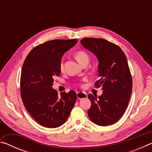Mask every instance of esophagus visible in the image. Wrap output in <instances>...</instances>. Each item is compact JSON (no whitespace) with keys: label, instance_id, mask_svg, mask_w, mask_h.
I'll use <instances>...</instances> for the list:
<instances>
[{"label":"esophagus","instance_id":"34e87169","mask_svg":"<svg viewBox=\"0 0 152 152\" xmlns=\"http://www.w3.org/2000/svg\"><path fill=\"white\" fill-rule=\"evenodd\" d=\"M77 94V98L78 99H84V98L87 97V94L85 92H78L76 93Z\"/></svg>","mask_w":152,"mask_h":152}]
</instances>
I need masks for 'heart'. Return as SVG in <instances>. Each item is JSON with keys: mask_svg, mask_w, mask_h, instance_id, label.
Listing matches in <instances>:
<instances>
[{"mask_svg": "<svg viewBox=\"0 0 152 152\" xmlns=\"http://www.w3.org/2000/svg\"><path fill=\"white\" fill-rule=\"evenodd\" d=\"M76 58L77 59V60L78 61V62L80 64H81L83 62V61H86V60H88V56L86 54L85 52L82 51H79L78 52H76ZM60 69L61 70H63L64 69V61H61L60 63Z\"/></svg>", "mask_w": 152, "mask_h": 152, "instance_id": "b5f03b06", "label": "heart"}]
</instances>
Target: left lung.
I'll return each mask as SVG.
<instances>
[{"label": "left lung", "mask_w": 152, "mask_h": 152, "mask_svg": "<svg viewBox=\"0 0 152 152\" xmlns=\"http://www.w3.org/2000/svg\"><path fill=\"white\" fill-rule=\"evenodd\" d=\"M80 43L99 61L100 80L95 85L101 86L103 91L99 97L88 95L91 101L88 115L99 126L112 125L125 113L132 92V78L127 58L119 46L104 39L84 38Z\"/></svg>", "instance_id": "left-lung-1"}]
</instances>
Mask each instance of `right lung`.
Wrapping results in <instances>:
<instances>
[{"label":"right lung","mask_w":152,"mask_h":152,"mask_svg":"<svg viewBox=\"0 0 152 152\" xmlns=\"http://www.w3.org/2000/svg\"><path fill=\"white\" fill-rule=\"evenodd\" d=\"M78 41L53 39L38 45L24 61L20 76V95L25 109L39 124L56 128L65 123L76 101L75 91L58 96L52 85L61 73L63 55Z\"/></svg>","instance_id":"add662e5"}]
</instances>
